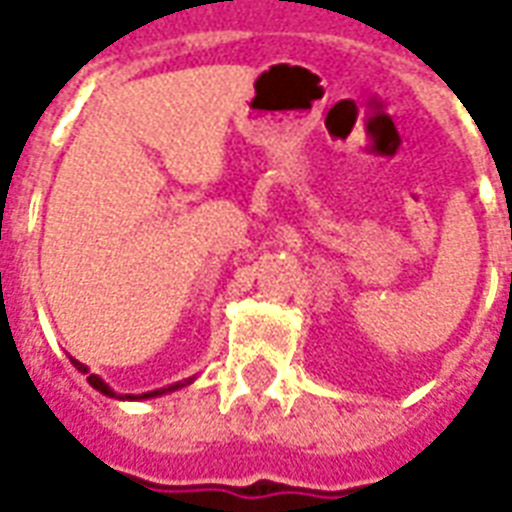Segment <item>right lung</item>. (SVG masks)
Returning a JSON list of instances; mask_svg holds the SVG:
<instances>
[{"label":"right lung","instance_id":"1","mask_svg":"<svg viewBox=\"0 0 512 512\" xmlns=\"http://www.w3.org/2000/svg\"><path fill=\"white\" fill-rule=\"evenodd\" d=\"M71 365L76 367L79 373H84V376H87V384L93 386V389H98V392H101V395H106V397H117V400H147V397H158V395H167V392H175V389H180V386H189L191 381H194V376H191V378H186V381H178V384L167 386V389H153V392H145V395H117L115 389L106 384L104 378L95 376V373H90V370H87V365H82L79 359H73V356H71Z\"/></svg>","mask_w":512,"mask_h":512}]
</instances>
